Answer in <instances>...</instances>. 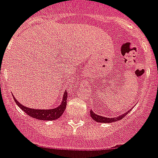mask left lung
<instances>
[{"mask_svg": "<svg viewBox=\"0 0 158 158\" xmlns=\"http://www.w3.org/2000/svg\"><path fill=\"white\" fill-rule=\"evenodd\" d=\"M128 112H130L128 110L127 112H126L125 114H123L122 115L118 116V117H115V118H106V117H102L101 115H98V114H96L93 112V110H90V117L92 118L93 120H94L95 122L97 123H114V122H117V121L121 120V119L124 118L126 115L128 114Z\"/></svg>", "mask_w": 158, "mask_h": 158, "instance_id": "obj_1", "label": "left lung"}]
</instances>
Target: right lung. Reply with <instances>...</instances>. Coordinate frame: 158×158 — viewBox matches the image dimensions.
<instances>
[{
	"label": "right lung",
	"mask_w": 158,
	"mask_h": 158,
	"mask_svg": "<svg viewBox=\"0 0 158 158\" xmlns=\"http://www.w3.org/2000/svg\"><path fill=\"white\" fill-rule=\"evenodd\" d=\"M15 102L17 104L19 107L24 110L28 116L34 118L39 119V120H44V121H52L58 119L59 118L61 117V115L64 112L66 109V106H67V98H68V93L67 91H64V95H63V100L62 102L59 106L54 109H49V110H38V109H31V108L26 107L14 98Z\"/></svg>",
	"instance_id": "obj_1"
}]
</instances>
